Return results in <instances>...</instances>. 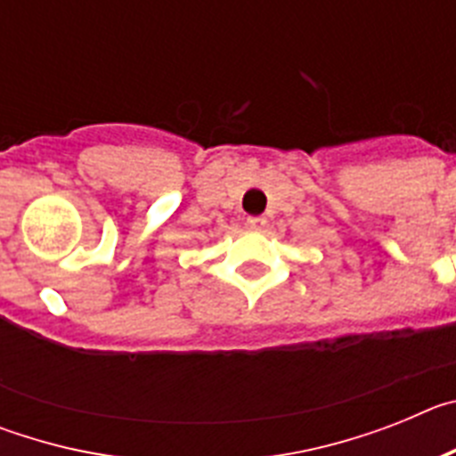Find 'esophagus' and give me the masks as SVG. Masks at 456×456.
Instances as JSON below:
<instances>
[{"instance_id":"1","label":"esophagus","mask_w":456,"mask_h":456,"mask_svg":"<svg viewBox=\"0 0 456 456\" xmlns=\"http://www.w3.org/2000/svg\"><path fill=\"white\" fill-rule=\"evenodd\" d=\"M247 225L251 231H263L265 225H267V219H265V216H248Z\"/></svg>"}]
</instances>
